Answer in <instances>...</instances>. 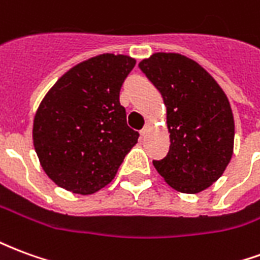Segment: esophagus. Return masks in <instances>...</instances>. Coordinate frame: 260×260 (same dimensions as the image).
<instances>
[{
	"mask_svg": "<svg viewBox=\"0 0 260 260\" xmlns=\"http://www.w3.org/2000/svg\"><path fill=\"white\" fill-rule=\"evenodd\" d=\"M149 129H150V124H146L145 125V128L141 131V136H146L147 132H149Z\"/></svg>",
	"mask_w": 260,
	"mask_h": 260,
	"instance_id": "1",
	"label": "esophagus"
}]
</instances>
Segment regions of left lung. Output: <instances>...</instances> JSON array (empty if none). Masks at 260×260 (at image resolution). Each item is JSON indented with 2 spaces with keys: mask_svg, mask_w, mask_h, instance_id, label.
<instances>
[{
  "mask_svg": "<svg viewBox=\"0 0 260 260\" xmlns=\"http://www.w3.org/2000/svg\"><path fill=\"white\" fill-rule=\"evenodd\" d=\"M139 68L167 108L170 150L153 166L175 191H205L223 175L234 150L229 99L206 69L178 53H154Z\"/></svg>",
  "mask_w": 260,
  "mask_h": 260,
  "instance_id": "1",
  "label": "left lung"
}]
</instances>
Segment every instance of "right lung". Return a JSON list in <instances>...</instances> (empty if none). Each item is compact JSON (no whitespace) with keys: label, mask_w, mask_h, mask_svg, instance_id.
Returning a JSON list of instances; mask_svg holds the SVG:
<instances>
[{"label":"right lung","mask_w":260,"mask_h":260,"mask_svg":"<svg viewBox=\"0 0 260 260\" xmlns=\"http://www.w3.org/2000/svg\"><path fill=\"white\" fill-rule=\"evenodd\" d=\"M132 57L100 54L75 65L48 90L33 121V145L48 178L72 193L108 185L139 134L126 125L119 90Z\"/></svg>","instance_id":"1"}]
</instances>
